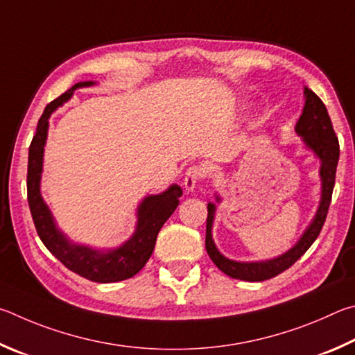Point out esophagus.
Returning <instances> with one entry per match:
<instances>
[{
  "label": "esophagus",
  "mask_w": 355,
  "mask_h": 355,
  "mask_svg": "<svg viewBox=\"0 0 355 355\" xmlns=\"http://www.w3.org/2000/svg\"><path fill=\"white\" fill-rule=\"evenodd\" d=\"M204 178V171L201 166L193 165L190 166L187 171H185V178H184V185H185V190L191 191L193 190L198 184L201 182V179Z\"/></svg>",
  "instance_id": "34e87169"
}]
</instances>
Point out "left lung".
<instances>
[{"instance_id": "left-lung-1", "label": "left lung", "mask_w": 355, "mask_h": 355, "mask_svg": "<svg viewBox=\"0 0 355 355\" xmlns=\"http://www.w3.org/2000/svg\"><path fill=\"white\" fill-rule=\"evenodd\" d=\"M306 93V105H304L302 115L296 123V132L302 135L306 145L313 149L315 154L321 159V181H322V193L318 212L312 225L307 229L301 240L297 241L295 248H291L284 256L266 260V262H254V263H241L234 262L223 257L216 250L212 240V223L215 215V204H207V226H206V250L209 257L214 260V263L234 279H241V281L250 282H262L266 279H271L282 271L288 270L304 252H306L313 241L318 239L322 226H324L326 216L331 206L332 191L335 185V173H337L338 157H340V145L337 134H335L331 116L327 114L324 103L321 101L320 96L310 89L304 90Z\"/></svg>"}]
</instances>
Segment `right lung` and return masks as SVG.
Masks as SVG:
<instances>
[{"instance_id":"right-lung-1","label":"right lung","mask_w":355,"mask_h":355,"mask_svg":"<svg viewBox=\"0 0 355 355\" xmlns=\"http://www.w3.org/2000/svg\"><path fill=\"white\" fill-rule=\"evenodd\" d=\"M93 83H79L73 85L70 90L49 103L37 123V130L29 146L28 159V202L33 215V221L43 245L53 256L60 260L68 270L76 272L80 277L89 279L93 282L109 284L124 281L135 276L154 251L155 240L160 227L170 218L179 204V196L182 189L179 185H171L162 195L148 196L143 200L139 207V223L134 237L128 243L107 252H99L85 246H76L68 243L53 221L46 204L40 196V173L43 160V146H45L48 132V118L53 110L59 107L73 95L78 87L92 85Z\"/></svg>"}]
</instances>
